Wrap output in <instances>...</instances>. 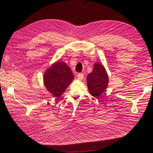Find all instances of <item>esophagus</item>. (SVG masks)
I'll use <instances>...</instances> for the list:
<instances>
[{
  "instance_id": "1",
  "label": "esophagus",
  "mask_w": 153,
  "mask_h": 153,
  "mask_svg": "<svg viewBox=\"0 0 153 153\" xmlns=\"http://www.w3.org/2000/svg\"><path fill=\"white\" fill-rule=\"evenodd\" d=\"M83 76H84V74L82 73H78V74L77 75V78L78 80H82L83 78Z\"/></svg>"
}]
</instances>
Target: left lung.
Returning a JSON list of instances; mask_svg holds the SVG:
<instances>
[{
	"instance_id": "8db88e82",
	"label": "left lung",
	"mask_w": 153,
	"mask_h": 153,
	"mask_svg": "<svg viewBox=\"0 0 153 153\" xmlns=\"http://www.w3.org/2000/svg\"><path fill=\"white\" fill-rule=\"evenodd\" d=\"M87 86L90 94L98 97L105 90L108 83L107 73L101 64L95 63L94 70L87 78Z\"/></svg>"
}]
</instances>
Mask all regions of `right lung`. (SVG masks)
Returning a JSON list of instances; mask_svg holds the SVG:
<instances>
[{
  "label": "right lung",
  "instance_id": "obj_1",
  "mask_svg": "<svg viewBox=\"0 0 153 153\" xmlns=\"http://www.w3.org/2000/svg\"><path fill=\"white\" fill-rule=\"evenodd\" d=\"M74 75L70 68L63 62L53 64L45 73L44 83L46 88L55 97L62 95L71 83Z\"/></svg>",
  "mask_w": 153,
  "mask_h": 153
}]
</instances>
